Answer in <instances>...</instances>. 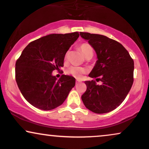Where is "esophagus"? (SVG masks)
<instances>
[{
  "label": "esophagus",
  "mask_w": 149,
  "mask_h": 149,
  "mask_svg": "<svg viewBox=\"0 0 149 149\" xmlns=\"http://www.w3.org/2000/svg\"><path fill=\"white\" fill-rule=\"evenodd\" d=\"M82 82V80H76V84H78V83H79V82Z\"/></svg>",
  "instance_id": "34e87169"
}]
</instances>
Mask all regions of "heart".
Segmentation results:
<instances>
[{"instance_id":"heart-1","label":"heart","mask_w":149,"mask_h":149,"mask_svg":"<svg viewBox=\"0 0 149 149\" xmlns=\"http://www.w3.org/2000/svg\"><path fill=\"white\" fill-rule=\"evenodd\" d=\"M80 49L82 52L84 57L87 58L88 56H93V49L92 47L88 43H83L80 46ZM67 55H66L67 56ZM85 69L82 68V67H70L67 69L66 72L67 74L71 75L76 78H80L82 73L85 72Z\"/></svg>"}]
</instances>
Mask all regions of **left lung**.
<instances>
[{"label": "left lung", "mask_w": 149, "mask_h": 149, "mask_svg": "<svg viewBox=\"0 0 149 149\" xmlns=\"http://www.w3.org/2000/svg\"><path fill=\"white\" fill-rule=\"evenodd\" d=\"M96 53L97 61L88 76L100 80L85 81L86 91L81 98L95 113L114 110L125 100L133 83L134 62L120 42L103 35L80 32Z\"/></svg>", "instance_id": "obj_1"}]
</instances>
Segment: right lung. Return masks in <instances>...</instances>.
<instances>
[{
    "label": "right lung",
    "instance_id": "1",
    "mask_svg": "<svg viewBox=\"0 0 149 149\" xmlns=\"http://www.w3.org/2000/svg\"><path fill=\"white\" fill-rule=\"evenodd\" d=\"M78 37V32L45 36L30 42L17 60L16 83L36 108L49 111L61 106L74 87L73 76L63 74L58 80L52 72L63 67L66 53Z\"/></svg>",
    "mask_w": 149,
    "mask_h": 149
}]
</instances>
